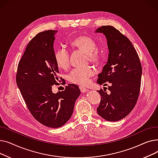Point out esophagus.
<instances>
[{
	"instance_id": "obj_1",
	"label": "esophagus",
	"mask_w": 158,
	"mask_h": 158,
	"mask_svg": "<svg viewBox=\"0 0 158 158\" xmlns=\"http://www.w3.org/2000/svg\"><path fill=\"white\" fill-rule=\"evenodd\" d=\"M79 89H80L81 92L82 93H85V92H86L87 91H88V89H87L86 88H84V87H82V86H80V87H79Z\"/></svg>"
}]
</instances>
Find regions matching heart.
<instances>
[{"label":"heart","instance_id":"b5f03b06","mask_svg":"<svg viewBox=\"0 0 158 158\" xmlns=\"http://www.w3.org/2000/svg\"><path fill=\"white\" fill-rule=\"evenodd\" d=\"M71 45L73 48H78L88 54V57L91 62L98 63L101 60V57L96 51L97 45L95 41L88 36H81L74 39L71 42ZM55 60L61 69H66L70 64V56L68 50L64 47L60 48L55 52ZM95 70L91 66L85 68L75 69L68 75L67 79L73 84L78 85H85L89 81V78L94 76Z\"/></svg>","mask_w":158,"mask_h":158}]
</instances>
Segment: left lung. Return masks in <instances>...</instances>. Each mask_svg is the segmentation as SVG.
I'll list each match as a JSON object with an SVG mask.
<instances>
[{
	"instance_id": "1",
	"label": "left lung",
	"mask_w": 158,
	"mask_h": 158,
	"mask_svg": "<svg viewBox=\"0 0 158 158\" xmlns=\"http://www.w3.org/2000/svg\"><path fill=\"white\" fill-rule=\"evenodd\" d=\"M95 32L102 33L107 40L108 59L97 82L106 86L109 94L101 89V100L97 111L99 116L110 122L118 121L134 108L139 94L142 74L138 55L130 40L111 26H104Z\"/></svg>"
}]
</instances>
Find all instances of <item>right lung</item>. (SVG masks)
I'll return each mask as SVG.
<instances>
[{"instance_id":"1","label":"right lung","mask_w":158,"mask_h":158,"mask_svg":"<svg viewBox=\"0 0 158 158\" xmlns=\"http://www.w3.org/2000/svg\"><path fill=\"white\" fill-rule=\"evenodd\" d=\"M57 32H41L30 41L19 61L16 79L33 117L52 128L60 127L69 120L81 94L79 87L73 84L66 86L63 92H52V86L59 81L54 50Z\"/></svg>"}]
</instances>
